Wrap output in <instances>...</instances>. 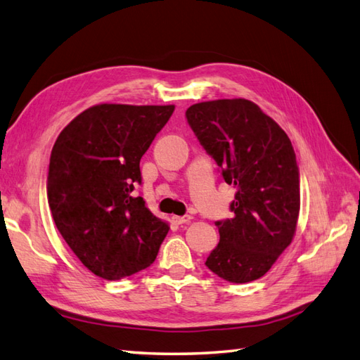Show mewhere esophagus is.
<instances>
[{
	"mask_svg": "<svg viewBox=\"0 0 360 360\" xmlns=\"http://www.w3.org/2000/svg\"><path fill=\"white\" fill-rule=\"evenodd\" d=\"M191 216H182V217H178V216H173L172 217V220H173V224H176V225H186V224H190L191 222Z\"/></svg>",
	"mask_w": 360,
	"mask_h": 360,
	"instance_id": "34e87169",
	"label": "esophagus"
}]
</instances>
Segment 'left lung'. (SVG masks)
<instances>
[{"label": "left lung", "mask_w": 360, "mask_h": 360, "mask_svg": "<svg viewBox=\"0 0 360 360\" xmlns=\"http://www.w3.org/2000/svg\"><path fill=\"white\" fill-rule=\"evenodd\" d=\"M199 143L236 187L233 219L216 222L220 242L207 268L231 283L260 278L288 248L300 216V170L292 143L254 101L222 98L187 109Z\"/></svg>", "instance_id": "1"}]
</instances>
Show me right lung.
<instances>
[{"instance_id":"add662e5","label":"right lung","mask_w":360,"mask_h":360,"mask_svg":"<svg viewBox=\"0 0 360 360\" xmlns=\"http://www.w3.org/2000/svg\"><path fill=\"white\" fill-rule=\"evenodd\" d=\"M174 105L100 103L65 126L50 156L47 196L63 240L92 274L122 280L155 262L169 224L141 196L140 160Z\"/></svg>"}]
</instances>
